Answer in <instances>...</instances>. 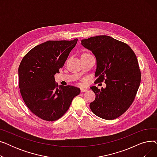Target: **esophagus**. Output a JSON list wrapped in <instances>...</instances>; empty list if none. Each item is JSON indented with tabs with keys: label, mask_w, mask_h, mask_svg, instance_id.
Here are the masks:
<instances>
[{
	"label": "esophagus",
	"mask_w": 157,
	"mask_h": 157,
	"mask_svg": "<svg viewBox=\"0 0 157 157\" xmlns=\"http://www.w3.org/2000/svg\"><path fill=\"white\" fill-rule=\"evenodd\" d=\"M87 91V89L86 88H81V92H85Z\"/></svg>",
	"instance_id": "1"
}]
</instances>
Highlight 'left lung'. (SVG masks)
<instances>
[{"label": "left lung", "instance_id": "8db88e82", "mask_svg": "<svg viewBox=\"0 0 157 157\" xmlns=\"http://www.w3.org/2000/svg\"><path fill=\"white\" fill-rule=\"evenodd\" d=\"M81 44L95 56L96 83L106 84L105 88L90 87L95 99L90 108L101 118L116 119L132 104L141 83L136 55L128 44L108 36L83 39Z\"/></svg>", "mask_w": 157, "mask_h": 157}]
</instances>
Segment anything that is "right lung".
Wrapping results in <instances>:
<instances>
[{
	"label": "right lung",
	"mask_w": 157,
	"mask_h": 157,
	"mask_svg": "<svg viewBox=\"0 0 157 157\" xmlns=\"http://www.w3.org/2000/svg\"><path fill=\"white\" fill-rule=\"evenodd\" d=\"M78 39L48 40L24 56L18 68L19 88L28 108L40 119L59 120L69 109L80 89L56 84L55 74L59 73Z\"/></svg>",
	"instance_id": "add662e5"
}]
</instances>
